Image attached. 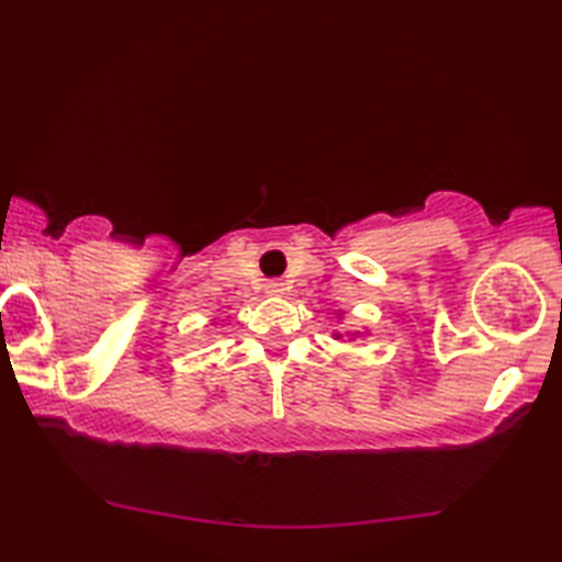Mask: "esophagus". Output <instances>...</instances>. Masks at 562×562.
Here are the masks:
<instances>
[{
  "label": "esophagus",
  "instance_id": "34e87169",
  "mask_svg": "<svg viewBox=\"0 0 562 562\" xmlns=\"http://www.w3.org/2000/svg\"><path fill=\"white\" fill-rule=\"evenodd\" d=\"M266 290H268V294H282L284 292V284L280 280H270L266 284Z\"/></svg>",
  "mask_w": 562,
  "mask_h": 562
}]
</instances>
